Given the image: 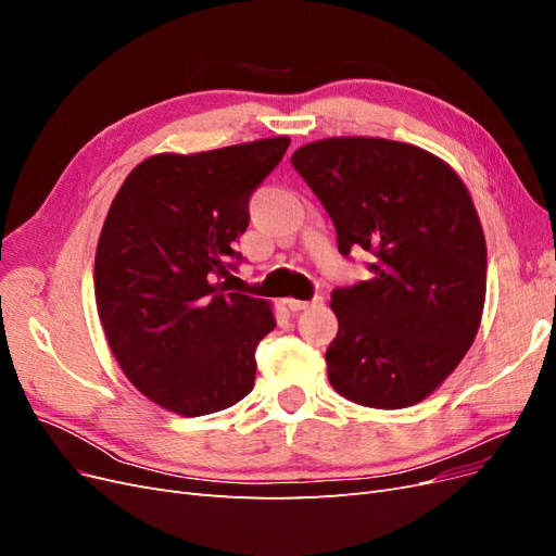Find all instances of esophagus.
<instances>
[{"instance_id":"34e87169","label":"esophagus","mask_w":556,"mask_h":556,"mask_svg":"<svg viewBox=\"0 0 556 556\" xmlns=\"http://www.w3.org/2000/svg\"><path fill=\"white\" fill-rule=\"evenodd\" d=\"M319 296H315V299H311V301H299V299H288V308L292 311V313H299V311H306V308H311V306H315V304H319Z\"/></svg>"}]
</instances>
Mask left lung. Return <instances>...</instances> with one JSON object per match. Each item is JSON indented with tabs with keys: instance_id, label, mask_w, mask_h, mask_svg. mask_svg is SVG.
I'll use <instances>...</instances> for the list:
<instances>
[{
	"instance_id": "1",
	"label": "left lung",
	"mask_w": 556,
	"mask_h": 556,
	"mask_svg": "<svg viewBox=\"0 0 556 556\" xmlns=\"http://www.w3.org/2000/svg\"><path fill=\"white\" fill-rule=\"evenodd\" d=\"M292 166L323 201L341 255L374 257L371 278L331 292V387L384 410L427 399L464 359L484 306L486 245L466 185L427 150L387 139L315 141Z\"/></svg>"
}]
</instances>
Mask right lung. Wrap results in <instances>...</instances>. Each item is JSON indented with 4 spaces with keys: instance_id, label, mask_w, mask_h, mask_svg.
Returning a JSON list of instances; mask_svg holds the SVG:
<instances>
[{
    "instance_id": "1",
    "label": "right lung",
    "mask_w": 556,
    "mask_h": 556,
    "mask_svg": "<svg viewBox=\"0 0 556 556\" xmlns=\"http://www.w3.org/2000/svg\"><path fill=\"white\" fill-rule=\"evenodd\" d=\"M288 146L148 157L113 199L94 257L99 319L129 382L166 410H225L255 384V350L276 319L223 278L243 262L233 248L248 201Z\"/></svg>"
}]
</instances>
